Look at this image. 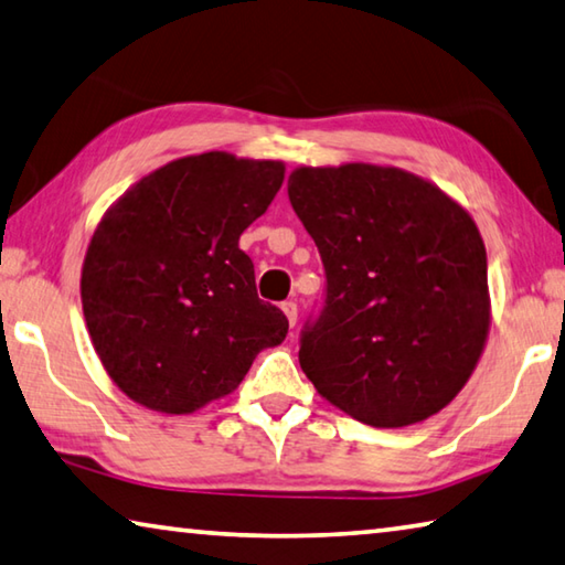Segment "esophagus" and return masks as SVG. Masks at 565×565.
<instances>
[{
  "mask_svg": "<svg viewBox=\"0 0 565 565\" xmlns=\"http://www.w3.org/2000/svg\"><path fill=\"white\" fill-rule=\"evenodd\" d=\"M282 312H285V318H288L290 328H295V322H298V305H295L292 300L282 302Z\"/></svg>",
  "mask_w": 565,
  "mask_h": 565,
  "instance_id": "obj_1",
  "label": "esophagus"
}]
</instances>
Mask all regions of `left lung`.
Wrapping results in <instances>:
<instances>
[{
  "label": "left lung",
  "instance_id": "8db88e82",
  "mask_svg": "<svg viewBox=\"0 0 565 565\" xmlns=\"http://www.w3.org/2000/svg\"><path fill=\"white\" fill-rule=\"evenodd\" d=\"M288 195L328 277L300 338L315 390L380 429L447 407L491 322L487 247L471 215L424 178L372 163L295 168Z\"/></svg>",
  "mask_w": 565,
  "mask_h": 565
}]
</instances>
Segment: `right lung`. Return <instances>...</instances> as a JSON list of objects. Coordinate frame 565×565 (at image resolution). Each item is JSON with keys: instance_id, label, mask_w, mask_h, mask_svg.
<instances>
[{"instance_id": "add662e5", "label": "right lung", "mask_w": 565, "mask_h": 565, "mask_svg": "<svg viewBox=\"0 0 565 565\" xmlns=\"http://www.w3.org/2000/svg\"><path fill=\"white\" fill-rule=\"evenodd\" d=\"M280 161L185 156L134 183L94 231L82 305L94 350L126 397L191 414L231 394L288 334L237 241L280 191Z\"/></svg>"}]
</instances>
